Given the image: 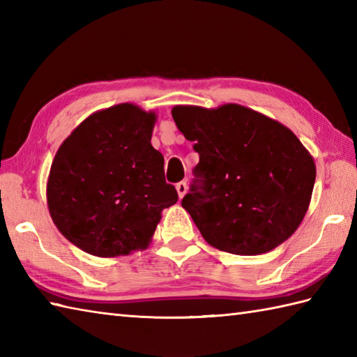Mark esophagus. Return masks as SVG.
<instances>
[{"label":"esophagus","mask_w":357,"mask_h":357,"mask_svg":"<svg viewBox=\"0 0 357 357\" xmlns=\"http://www.w3.org/2000/svg\"><path fill=\"white\" fill-rule=\"evenodd\" d=\"M176 192H178L179 199H183L184 195L187 193V183H184V181H181V183H178L176 184Z\"/></svg>","instance_id":"1"}]
</instances>
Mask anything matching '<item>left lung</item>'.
Returning <instances> with one entry per match:
<instances>
[{"label":"left lung","mask_w":357,"mask_h":357,"mask_svg":"<svg viewBox=\"0 0 357 357\" xmlns=\"http://www.w3.org/2000/svg\"><path fill=\"white\" fill-rule=\"evenodd\" d=\"M172 116L199 153L195 174L201 179L183 207L211 247L262 255L298 230L316 165L290 128L239 104L174 105Z\"/></svg>","instance_id":"left-lung-1"}]
</instances>
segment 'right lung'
Listing matches in <instances>:
<instances>
[{
  "label": "right lung",
  "mask_w": 357,
  "mask_h": 357,
  "mask_svg": "<svg viewBox=\"0 0 357 357\" xmlns=\"http://www.w3.org/2000/svg\"><path fill=\"white\" fill-rule=\"evenodd\" d=\"M156 113L130 102L86 118L59 146L47 179L49 213L82 252L146 250L162 210L178 201L164 156L151 146Z\"/></svg>",
  "instance_id": "1"
}]
</instances>
